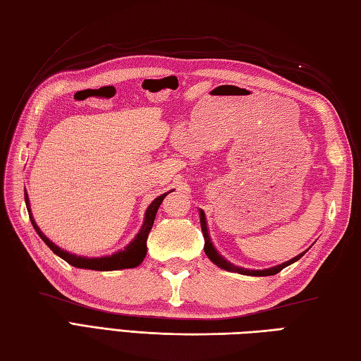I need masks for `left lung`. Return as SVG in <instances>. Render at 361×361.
Instances as JSON below:
<instances>
[{"label": "left lung", "instance_id": "1", "mask_svg": "<svg viewBox=\"0 0 361 361\" xmlns=\"http://www.w3.org/2000/svg\"><path fill=\"white\" fill-rule=\"evenodd\" d=\"M198 212H200V225H202V231H203V237H204V252H206V256L209 257L211 262H214V264H216V265L220 267V268H224V270H226V271H233V273H239V274H247V276H273V274H276V273H279L281 270H283V268H286V267H288V265H291V264H295L296 260L301 259V257L305 255V251H307V250H305V251L301 252V255H298V256H295L293 259L287 260V262L279 264V265H274V267H271V268H265V270H250V268L237 267V265L229 262V260H226V259H225L224 256H221L220 252L216 250V247H214L212 242H211L209 233H208V225H206L204 212H203V209H200Z\"/></svg>", "mask_w": 361, "mask_h": 361}]
</instances>
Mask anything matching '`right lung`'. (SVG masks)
<instances>
[{
    "label": "right lung",
    "mask_w": 361,
    "mask_h": 361,
    "mask_svg": "<svg viewBox=\"0 0 361 361\" xmlns=\"http://www.w3.org/2000/svg\"><path fill=\"white\" fill-rule=\"evenodd\" d=\"M169 192L157 197L155 200H153L149 204L147 211H145L144 224H142L141 229L135 235V239L130 242L127 247H124V250H119L116 252H113L111 256H101V257L78 256V255H73V252H70V251L57 247V245L51 242L48 237H46L42 233V229L37 226L32 212H30V203H29V197H27L26 189H25V202H26L29 219H30V221H32L34 229L37 231V234L40 235V239L52 250L54 255L62 257L63 260H66V262L73 265V267L85 268V270H96V271H113V270H124V268H135L142 262L145 255H147V237H149V233H150V229L153 226V220H155L157 211L159 208L161 202L164 200V197Z\"/></svg>",
    "instance_id": "obj_1"
}]
</instances>
